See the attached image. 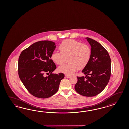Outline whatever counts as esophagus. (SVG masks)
<instances>
[{
  "instance_id": "1",
  "label": "esophagus",
  "mask_w": 129,
  "mask_h": 129,
  "mask_svg": "<svg viewBox=\"0 0 129 129\" xmlns=\"http://www.w3.org/2000/svg\"><path fill=\"white\" fill-rule=\"evenodd\" d=\"M65 77H67V78H70L71 76H70V75H66Z\"/></svg>"
}]
</instances>
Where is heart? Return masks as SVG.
<instances>
[{"instance_id": "b5f03b06", "label": "heart", "mask_w": 129, "mask_h": 129, "mask_svg": "<svg viewBox=\"0 0 129 129\" xmlns=\"http://www.w3.org/2000/svg\"><path fill=\"white\" fill-rule=\"evenodd\" d=\"M59 49L61 52L53 51L51 55V59L55 63L61 65L64 62V57L68 56V63L58 68L59 72L67 75L73 74L78 68H84L91 58L90 47L74 40L70 39L63 41L59 45Z\"/></svg>"}]
</instances>
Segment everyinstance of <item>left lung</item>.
Instances as JSON below:
<instances>
[{
	"instance_id": "1",
	"label": "left lung",
	"mask_w": 129,
	"mask_h": 129,
	"mask_svg": "<svg viewBox=\"0 0 129 129\" xmlns=\"http://www.w3.org/2000/svg\"><path fill=\"white\" fill-rule=\"evenodd\" d=\"M91 47V56L82 71L85 77H78L75 89L85 96H94L105 88L111 76V61L107 51L100 43L86 37Z\"/></svg>"
}]
</instances>
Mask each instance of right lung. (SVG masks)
Wrapping results in <instances>:
<instances>
[{"mask_svg": "<svg viewBox=\"0 0 129 129\" xmlns=\"http://www.w3.org/2000/svg\"><path fill=\"white\" fill-rule=\"evenodd\" d=\"M56 44L50 41H39L24 50L18 59V75L24 86L33 95L47 98L59 89L64 74L51 73L56 69L51 59ZM48 76L45 77V74Z\"/></svg>", "mask_w": 129, "mask_h": 129, "instance_id": "add662e5", "label": "right lung"}]
</instances>
